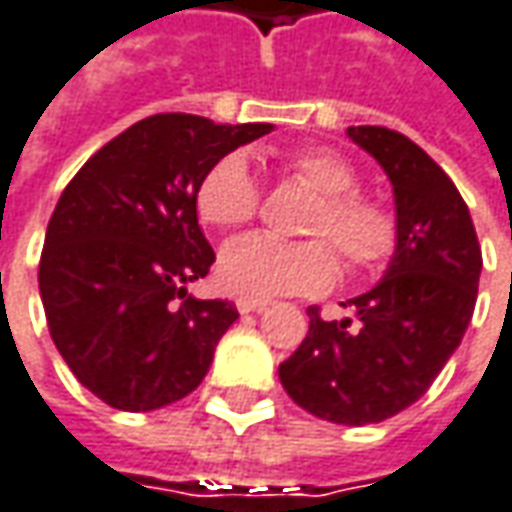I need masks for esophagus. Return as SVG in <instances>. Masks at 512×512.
Here are the masks:
<instances>
[{
	"label": "esophagus",
	"instance_id": "esophagus-1",
	"mask_svg": "<svg viewBox=\"0 0 512 512\" xmlns=\"http://www.w3.org/2000/svg\"><path fill=\"white\" fill-rule=\"evenodd\" d=\"M263 309H269V300L237 298V312H240V315H249V312H263Z\"/></svg>",
	"mask_w": 512,
	"mask_h": 512
}]
</instances>
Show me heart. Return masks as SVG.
I'll return each instance as SVG.
<instances>
[{
	"label": "heart",
	"mask_w": 512,
	"mask_h": 512,
	"mask_svg": "<svg viewBox=\"0 0 512 512\" xmlns=\"http://www.w3.org/2000/svg\"><path fill=\"white\" fill-rule=\"evenodd\" d=\"M289 174L315 191V203L300 223L309 240H275L246 234L223 246L217 280L240 298L318 295L335 286L338 257L349 272H375L398 246V220L384 200L358 191V171L332 148H300L286 157ZM260 189L243 154H226L197 183V217L220 232L246 226L257 214Z\"/></svg>",
	"instance_id": "heart-1"
}]
</instances>
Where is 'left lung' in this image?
Listing matches in <instances>:
<instances>
[{"label":"left lung","instance_id":"1","mask_svg":"<svg viewBox=\"0 0 512 512\" xmlns=\"http://www.w3.org/2000/svg\"><path fill=\"white\" fill-rule=\"evenodd\" d=\"M346 134L387 171L398 246L387 275L344 303L355 318L323 321L309 306V332L278 372L298 407L364 427L415 404L456 352L476 309L481 246L456 183L424 148L384 125Z\"/></svg>","mask_w":512,"mask_h":512}]
</instances>
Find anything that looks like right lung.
Instances as JSON below:
<instances>
[{"label":"right lung","mask_w":512,"mask_h":512,"mask_svg":"<svg viewBox=\"0 0 512 512\" xmlns=\"http://www.w3.org/2000/svg\"><path fill=\"white\" fill-rule=\"evenodd\" d=\"M269 131L154 114L102 145L62 191L39 295L59 355L108 407L160 410L206 378L237 309L186 292L214 263L194 191L220 157Z\"/></svg>","instance_id":"add662e5"}]
</instances>
